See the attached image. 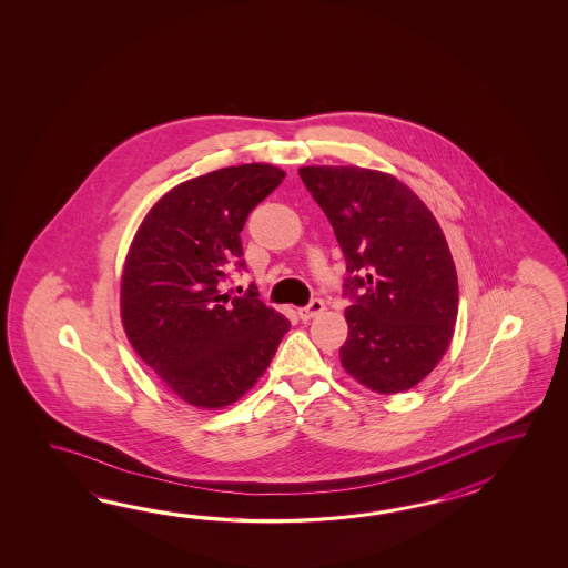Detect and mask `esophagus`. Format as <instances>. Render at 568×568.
Returning a JSON list of instances; mask_svg holds the SVG:
<instances>
[{
    "mask_svg": "<svg viewBox=\"0 0 568 568\" xmlns=\"http://www.w3.org/2000/svg\"><path fill=\"white\" fill-rule=\"evenodd\" d=\"M323 311H325V302L314 298L308 306H304V308L298 311V316H301L302 321L306 323V321H311L314 316H318Z\"/></svg>",
    "mask_w": 568,
    "mask_h": 568,
    "instance_id": "obj_1",
    "label": "esophagus"
}]
</instances>
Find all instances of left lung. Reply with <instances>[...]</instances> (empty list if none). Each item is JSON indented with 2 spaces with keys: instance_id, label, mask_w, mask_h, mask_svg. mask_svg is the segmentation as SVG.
Instances as JSON below:
<instances>
[{
  "instance_id": "obj_1",
  "label": "left lung",
  "mask_w": 568,
  "mask_h": 568,
  "mask_svg": "<svg viewBox=\"0 0 568 568\" xmlns=\"http://www.w3.org/2000/svg\"><path fill=\"white\" fill-rule=\"evenodd\" d=\"M345 254L355 298L341 365L377 394L420 384L447 353L459 282L445 233L418 194L396 176L362 166H302Z\"/></svg>"
}]
</instances>
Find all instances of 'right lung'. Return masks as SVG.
Segmentation results:
<instances>
[{"label": "right lung", "instance_id": "add662e5", "mask_svg": "<svg viewBox=\"0 0 568 568\" xmlns=\"http://www.w3.org/2000/svg\"><path fill=\"white\" fill-rule=\"evenodd\" d=\"M284 176L254 162L181 182L145 213L125 255L120 313L128 341L194 408L219 410L243 398L288 333V318L255 290L245 298L219 290L231 262L245 266V219Z\"/></svg>", "mask_w": 568, "mask_h": 568}]
</instances>
